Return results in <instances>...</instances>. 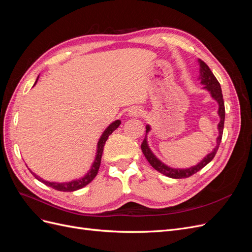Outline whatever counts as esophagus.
Listing matches in <instances>:
<instances>
[{
  "mask_svg": "<svg viewBox=\"0 0 252 252\" xmlns=\"http://www.w3.org/2000/svg\"><path fill=\"white\" fill-rule=\"evenodd\" d=\"M142 113H143V111L139 107H131L128 110V114L130 117H140Z\"/></svg>",
  "mask_w": 252,
  "mask_h": 252,
  "instance_id": "esophagus-1",
  "label": "esophagus"
}]
</instances>
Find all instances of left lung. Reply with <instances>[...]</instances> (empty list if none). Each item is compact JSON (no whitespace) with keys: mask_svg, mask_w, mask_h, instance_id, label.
<instances>
[{"mask_svg":"<svg viewBox=\"0 0 252 252\" xmlns=\"http://www.w3.org/2000/svg\"><path fill=\"white\" fill-rule=\"evenodd\" d=\"M200 63V80L201 83L204 85V88L206 90H208L211 96L215 98V100L219 104V116H220V123L218 125L219 129V136L217 139V146L215 147L210 154L206 156L202 161L196 164L195 166L190 167V168L186 169H180V168H171V167L165 165L162 163L159 159L152 154V151L150 150L148 143H147V133L150 131V126H146V136L141 145V148L145 158H147V161L149 164L154 167L156 170L158 172H161L165 174L166 177H169L172 179H185L188 177H191L192 174L196 173L199 170H201L203 167H205L209 162L212 161V158H215L217 151L219 149L220 140H222V135H223V129H224V121H225V105H224V100H223V94H222V89H220V85L217 78L215 77V74L212 73L210 70V68L207 66L205 62H203L202 60H199Z\"/></svg>","mask_w":252,"mask_h":252,"instance_id":"8db88e82","label":"left lung"}]
</instances>
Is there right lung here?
Wrapping results in <instances>:
<instances>
[{
  "label": "right lung",
  "mask_w": 252,
  "mask_h": 252,
  "mask_svg": "<svg viewBox=\"0 0 252 252\" xmlns=\"http://www.w3.org/2000/svg\"><path fill=\"white\" fill-rule=\"evenodd\" d=\"M37 79H39V77H37ZM37 79L35 81L34 84H36L37 82ZM121 124V121L120 120H117L114 121L113 123H111L107 128L105 129V131L103 132V134L101 135L100 140H98L97 142V148H96V156H95V158H94V162L93 163V166H91L90 170L84 175L83 178L79 179V180H73L71 182H66V183H57V182H48V181H45L43 180L42 178H40L39 175H36L35 173H33L32 171V173L34 175V178L36 180H39L40 182L44 183L45 185H47L53 189L56 190H59V191H67V192H71V191H75V190L78 189H81L83 187H85L86 185H88L89 183L93 181L95 175L97 174V171H98V168H100V165H101V158H102V155H103V149H104V146H105V143L106 141H107L108 136L116 130V129L120 126Z\"/></svg>",
  "instance_id": "right-lung-1"
}]
</instances>
